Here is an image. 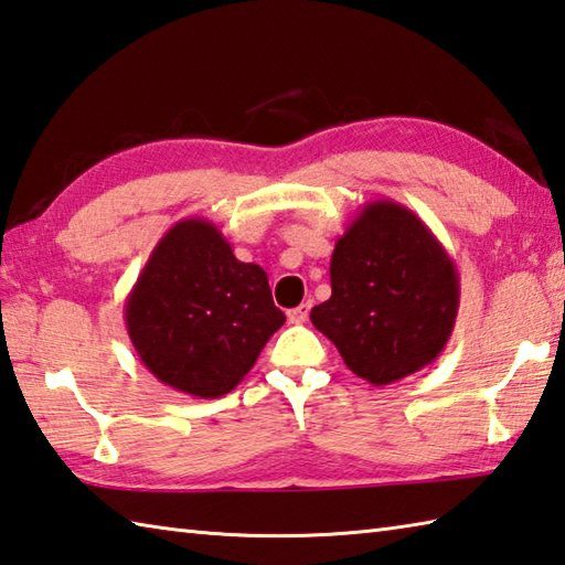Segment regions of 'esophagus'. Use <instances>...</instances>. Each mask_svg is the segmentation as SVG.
Segmentation results:
<instances>
[{
  "label": "esophagus",
  "mask_w": 565,
  "mask_h": 565,
  "mask_svg": "<svg viewBox=\"0 0 565 565\" xmlns=\"http://www.w3.org/2000/svg\"><path fill=\"white\" fill-rule=\"evenodd\" d=\"M308 313H311V301H303L301 306H296L289 311V323H303V320L308 318Z\"/></svg>",
  "instance_id": "1"
}]
</instances>
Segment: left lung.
<instances>
[{
	"instance_id": "obj_1",
	"label": "left lung",
	"mask_w": 565,
	"mask_h": 565,
	"mask_svg": "<svg viewBox=\"0 0 565 565\" xmlns=\"http://www.w3.org/2000/svg\"><path fill=\"white\" fill-rule=\"evenodd\" d=\"M328 301L313 326L372 386L399 382L444 352L456 326L460 279L450 254L414 210L364 203L335 242Z\"/></svg>"
}]
</instances>
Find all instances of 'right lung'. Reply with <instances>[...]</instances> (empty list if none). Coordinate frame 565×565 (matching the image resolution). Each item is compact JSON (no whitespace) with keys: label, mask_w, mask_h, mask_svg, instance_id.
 I'll return each instance as SVG.
<instances>
[{"label":"right lung","mask_w":565,"mask_h":565,"mask_svg":"<svg viewBox=\"0 0 565 565\" xmlns=\"http://www.w3.org/2000/svg\"><path fill=\"white\" fill-rule=\"evenodd\" d=\"M284 320L267 271L239 262L203 217L179 220L166 232L125 301L127 333L143 367L201 399L235 390Z\"/></svg>","instance_id":"1"}]
</instances>
